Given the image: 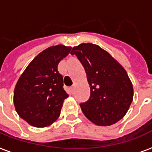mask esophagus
<instances>
[{"label": "esophagus", "mask_w": 152, "mask_h": 152, "mask_svg": "<svg viewBox=\"0 0 152 152\" xmlns=\"http://www.w3.org/2000/svg\"><path fill=\"white\" fill-rule=\"evenodd\" d=\"M70 89H71L72 92H73L74 90H75V85H74V84H73V85H72V86L71 87V88H70Z\"/></svg>", "instance_id": "34e87169"}]
</instances>
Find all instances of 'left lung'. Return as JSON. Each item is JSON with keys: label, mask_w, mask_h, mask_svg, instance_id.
<instances>
[{"label": "left lung", "mask_w": 152, "mask_h": 152, "mask_svg": "<svg viewBox=\"0 0 152 152\" xmlns=\"http://www.w3.org/2000/svg\"><path fill=\"white\" fill-rule=\"evenodd\" d=\"M87 74L91 94L80 106L84 115L98 126H110L121 120L133 99V87L127 72L99 46L80 44L72 48Z\"/></svg>", "instance_id": "1"}]
</instances>
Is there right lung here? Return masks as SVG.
Masks as SVG:
<instances>
[{"mask_svg": "<svg viewBox=\"0 0 152 152\" xmlns=\"http://www.w3.org/2000/svg\"><path fill=\"white\" fill-rule=\"evenodd\" d=\"M71 49L62 45L46 48L30 62L17 81L15 108L20 117L33 127H48L60 116L68 95L63 88L58 64Z\"/></svg>", "mask_w": 152, "mask_h": 152, "instance_id": "obj_1", "label": "right lung"}]
</instances>
